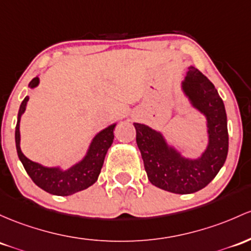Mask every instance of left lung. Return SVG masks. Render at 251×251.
I'll list each match as a JSON object with an SVG mask.
<instances>
[{"label": "left lung", "mask_w": 251, "mask_h": 251, "mask_svg": "<svg viewBox=\"0 0 251 251\" xmlns=\"http://www.w3.org/2000/svg\"><path fill=\"white\" fill-rule=\"evenodd\" d=\"M189 102L206 118L208 142L198 158H187L159 131L134 123L136 140L148 178L153 186L175 194H191L207 186L224 166L228 150L224 102L210 79L189 67L181 83Z\"/></svg>", "instance_id": "obj_1"}]
</instances>
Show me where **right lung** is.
<instances>
[{"mask_svg":"<svg viewBox=\"0 0 251 251\" xmlns=\"http://www.w3.org/2000/svg\"><path fill=\"white\" fill-rule=\"evenodd\" d=\"M38 84H39V77H34L29 82L28 87L33 89L38 87ZM28 99V96L24 99L19 109L18 123L15 127V144L19 158L33 182L50 194L60 195V197H67L74 193L83 191L94 184L100 175L107 151L111 148L114 139L113 131L117 124H112L99 132L90 143L85 156L76 164L65 170L60 167H45L27 158L20 148V120L21 115L26 111Z\"/></svg>","mask_w":251,"mask_h":251,"instance_id":"obj_1","label":"right lung"}]
</instances>
